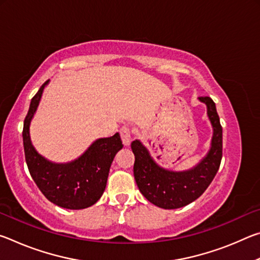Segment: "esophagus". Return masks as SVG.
I'll return each mask as SVG.
<instances>
[{"mask_svg":"<svg viewBox=\"0 0 260 260\" xmlns=\"http://www.w3.org/2000/svg\"><path fill=\"white\" fill-rule=\"evenodd\" d=\"M120 136H121V140H122V143H124V146L128 147L132 142V132L128 127H122V128L120 129Z\"/></svg>","mask_w":260,"mask_h":260,"instance_id":"1","label":"esophagus"}]
</instances>
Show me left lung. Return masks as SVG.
Wrapping results in <instances>:
<instances>
[{"mask_svg":"<svg viewBox=\"0 0 260 260\" xmlns=\"http://www.w3.org/2000/svg\"><path fill=\"white\" fill-rule=\"evenodd\" d=\"M199 101L206 107L212 138L206 155L190 169H165L158 164L140 140L132 142L136 184L141 193L158 208L172 210L190 204L206 190L219 170L222 157V128L217 109L210 98H199Z\"/></svg>","mask_w":260,"mask_h":260,"instance_id":"1","label":"left lung"}]
</instances>
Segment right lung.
<instances>
[{
    "label": "right lung",
    "mask_w": 260,
    "mask_h": 260,
    "mask_svg": "<svg viewBox=\"0 0 260 260\" xmlns=\"http://www.w3.org/2000/svg\"><path fill=\"white\" fill-rule=\"evenodd\" d=\"M49 82L43 83L30 101L25 118L23 142L26 164L34 182L51 203L69 210L89 208L103 195L113 158L124 146L119 133H116L95 140L71 161L56 162L39 153L30 140L29 127Z\"/></svg>",
    "instance_id": "add662e5"
}]
</instances>
